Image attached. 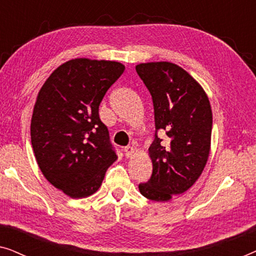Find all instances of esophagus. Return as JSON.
<instances>
[{"label":"esophagus","instance_id":"obj_1","mask_svg":"<svg viewBox=\"0 0 256 256\" xmlns=\"http://www.w3.org/2000/svg\"><path fill=\"white\" fill-rule=\"evenodd\" d=\"M134 152H135V149L132 148V146H124V152H126V156H127V157H132V154H134Z\"/></svg>","mask_w":256,"mask_h":256}]
</instances>
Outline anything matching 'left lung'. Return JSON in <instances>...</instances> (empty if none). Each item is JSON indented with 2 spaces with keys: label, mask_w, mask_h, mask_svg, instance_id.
Returning a JSON list of instances; mask_svg holds the SVG:
<instances>
[{
  "label": "left lung",
  "mask_w": 256,
  "mask_h": 256,
  "mask_svg": "<svg viewBox=\"0 0 256 256\" xmlns=\"http://www.w3.org/2000/svg\"><path fill=\"white\" fill-rule=\"evenodd\" d=\"M135 68L152 94L156 130L168 136L163 142L156 135L149 146L152 174L138 190L150 200L168 202L188 191L204 170L211 150V104L200 84L174 62H142Z\"/></svg>",
  "instance_id": "obj_1"
}]
</instances>
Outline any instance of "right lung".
Masks as SVG:
<instances>
[{"mask_svg":"<svg viewBox=\"0 0 256 256\" xmlns=\"http://www.w3.org/2000/svg\"><path fill=\"white\" fill-rule=\"evenodd\" d=\"M124 71L118 62L71 59L38 92L30 127L34 157L44 177L68 197L96 194L118 160L99 106Z\"/></svg>","mask_w":256,"mask_h":256,"instance_id":"1","label":"right lung"}]
</instances>
